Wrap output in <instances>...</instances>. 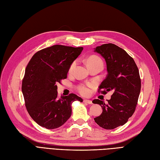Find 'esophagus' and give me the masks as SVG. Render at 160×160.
I'll list each match as a JSON object with an SVG mask.
<instances>
[{"label":"esophagus","instance_id":"obj_1","mask_svg":"<svg viewBox=\"0 0 160 160\" xmlns=\"http://www.w3.org/2000/svg\"><path fill=\"white\" fill-rule=\"evenodd\" d=\"M83 102L87 104H93V103H92V101L89 100V99H84Z\"/></svg>","mask_w":160,"mask_h":160}]
</instances>
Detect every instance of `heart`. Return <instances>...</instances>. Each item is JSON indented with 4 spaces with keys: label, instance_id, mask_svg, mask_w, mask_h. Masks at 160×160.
<instances>
[{
    "label": "heart",
    "instance_id": "1",
    "mask_svg": "<svg viewBox=\"0 0 160 160\" xmlns=\"http://www.w3.org/2000/svg\"><path fill=\"white\" fill-rule=\"evenodd\" d=\"M85 61H86V64H87V65H88V67L91 65H98V64L103 65V62H102V61H101L100 58L97 57V56H95V55H92V56L89 57L88 58H87ZM75 66H76V62L75 61L72 62L71 65H70L69 71L71 72L73 71ZM89 87H90V84L80 85L77 87V90L79 91V92L81 94L83 95H87L90 93Z\"/></svg>",
    "mask_w": 160,
    "mask_h": 160
}]
</instances>
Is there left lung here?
Here are the masks:
<instances>
[{
  "label": "left lung",
  "mask_w": 160,
  "mask_h": 160,
  "mask_svg": "<svg viewBox=\"0 0 160 160\" xmlns=\"http://www.w3.org/2000/svg\"><path fill=\"white\" fill-rule=\"evenodd\" d=\"M94 52L102 56L107 65L108 75L99 90H102L103 93L113 92L106 104L99 99L92 101L103 109L94 120L100 127L113 129L127 123L135 110L141 90L139 70L133 58L112 43L97 47Z\"/></svg>",
  "instance_id": "1"
}]
</instances>
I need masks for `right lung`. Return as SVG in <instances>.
Masks as SVG:
<instances>
[{"label":"right lung","instance_id":"right-lung-1","mask_svg":"<svg viewBox=\"0 0 160 160\" xmlns=\"http://www.w3.org/2000/svg\"><path fill=\"white\" fill-rule=\"evenodd\" d=\"M83 49L53 45L37 52L28 63L22 92L28 113L40 126L48 129L61 127L71 117L72 102H83L73 93L59 98L57 86L67 78L70 65Z\"/></svg>","mask_w":160,"mask_h":160}]
</instances>
